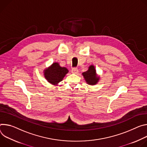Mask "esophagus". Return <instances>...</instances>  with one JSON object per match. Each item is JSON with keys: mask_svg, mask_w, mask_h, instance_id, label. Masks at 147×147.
Listing matches in <instances>:
<instances>
[{"mask_svg": "<svg viewBox=\"0 0 147 147\" xmlns=\"http://www.w3.org/2000/svg\"><path fill=\"white\" fill-rule=\"evenodd\" d=\"M71 71L73 74H77L78 72V69L77 68H73Z\"/></svg>", "mask_w": 147, "mask_h": 147, "instance_id": "esophagus-1", "label": "esophagus"}]
</instances>
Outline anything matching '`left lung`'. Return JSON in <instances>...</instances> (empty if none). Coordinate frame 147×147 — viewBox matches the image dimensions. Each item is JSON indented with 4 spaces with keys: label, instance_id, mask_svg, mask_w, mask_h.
I'll use <instances>...</instances> for the list:
<instances>
[{
    "label": "left lung",
    "instance_id": "left-lung-1",
    "mask_svg": "<svg viewBox=\"0 0 147 147\" xmlns=\"http://www.w3.org/2000/svg\"><path fill=\"white\" fill-rule=\"evenodd\" d=\"M82 75L88 85H94L97 84L100 79L99 76L96 74V71L93 65H90L87 71L83 72Z\"/></svg>",
    "mask_w": 147,
    "mask_h": 147
}]
</instances>
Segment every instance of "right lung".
Listing matches in <instances>:
<instances>
[{
    "mask_svg": "<svg viewBox=\"0 0 147 147\" xmlns=\"http://www.w3.org/2000/svg\"><path fill=\"white\" fill-rule=\"evenodd\" d=\"M68 73V70L67 68L61 67L58 63L54 62L44 70V75L48 82L56 85L62 80Z\"/></svg>",
    "mask_w": 147,
    "mask_h": 147,
    "instance_id": "add662e5",
    "label": "right lung"
}]
</instances>
